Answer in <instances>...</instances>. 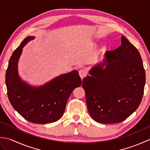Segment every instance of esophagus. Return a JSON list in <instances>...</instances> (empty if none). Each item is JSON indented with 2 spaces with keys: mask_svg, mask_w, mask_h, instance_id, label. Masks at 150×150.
Masks as SVG:
<instances>
[{
  "mask_svg": "<svg viewBox=\"0 0 150 150\" xmlns=\"http://www.w3.org/2000/svg\"><path fill=\"white\" fill-rule=\"evenodd\" d=\"M79 76H80L82 79L86 77V75H87V73L84 69H81L80 71H79Z\"/></svg>",
  "mask_w": 150,
  "mask_h": 150,
  "instance_id": "1",
  "label": "esophagus"
}]
</instances>
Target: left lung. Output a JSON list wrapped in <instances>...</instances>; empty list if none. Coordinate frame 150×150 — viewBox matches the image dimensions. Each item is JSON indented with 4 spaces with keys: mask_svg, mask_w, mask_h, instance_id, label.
Instances as JSON below:
<instances>
[{
    "mask_svg": "<svg viewBox=\"0 0 150 150\" xmlns=\"http://www.w3.org/2000/svg\"><path fill=\"white\" fill-rule=\"evenodd\" d=\"M90 74L84 78L82 87L88 111L95 121L121 122L137 109L146 73L138 50L125 37H121L119 47L107 51L103 62L93 67Z\"/></svg>",
    "mask_w": 150,
    "mask_h": 150,
    "instance_id": "1",
    "label": "left lung"
}]
</instances>
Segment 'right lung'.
I'll return each instance as SVG.
<instances>
[{
    "label": "right lung",
    "instance_id": "1",
    "mask_svg": "<svg viewBox=\"0 0 150 150\" xmlns=\"http://www.w3.org/2000/svg\"><path fill=\"white\" fill-rule=\"evenodd\" d=\"M34 39L28 37L16 49L9 60L6 73L8 97L12 106L30 122L44 124L61 118L71 92L82 84L77 71L54 79L39 88L31 87L19 79L17 63L22 47Z\"/></svg>",
    "mask_w": 150,
    "mask_h": 150
}]
</instances>
